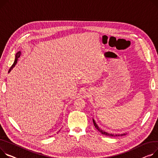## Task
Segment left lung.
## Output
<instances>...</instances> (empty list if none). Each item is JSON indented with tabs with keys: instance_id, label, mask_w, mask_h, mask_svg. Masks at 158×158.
<instances>
[{
	"instance_id": "1",
	"label": "left lung",
	"mask_w": 158,
	"mask_h": 158,
	"mask_svg": "<svg viewBox=\"0 0 158 158\" xmlns=\"http://www.w3.org/2000/svg\"><path fill=\"white\" fill-rule=\"evenodd\" d=\"M93 122L94 127L96 128V129L98 130V131H100L102 134H103V135H107V136H123V135H126L125 133H124V134H121V135H114V134L109 133H107V132H106V131H103V130H102L98 127V125L96 124V123H95V121H94V119H93Z\"/></svg>"
}]
</instances>
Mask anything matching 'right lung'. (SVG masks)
<instances>
[{
  "instance_id": "right-lung-1",
  "label": "right lung",
  "mask_w": 158,
  "mask_h": 158,
  "mask_svg": "<svg viewBox=\"0 0 158 158\" xmlns=\"http://www.w3.org/2000/svg\"><path fill=\"white\" fill-rule=\"evenodd\" d=\"M20 55H21V51H19V52H18L16 54V55H15V61H14V63H13V64L12 65V66L10 67V69H9V72H10V71L11 70V69H12L13 67H15V65L17 64V61H18V59L19 58V56H20Z\"/></svg>"
}]
</instances>
